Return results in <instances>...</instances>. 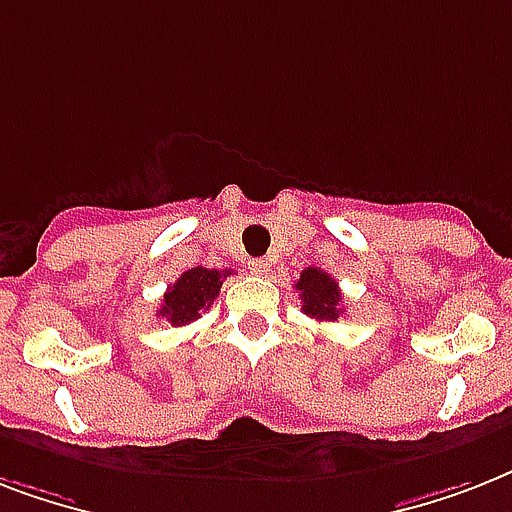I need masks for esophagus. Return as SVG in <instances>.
Returning <instances> with one entry per match:
<instances>
[{
	"label": "esophagus",
	"instance_id": "esophagus-1",
	"mask_svg": "<svg viewBox=\"0 0 512 512\" xmlns=\"http://www.w3.org/2000/svg\"><path fill=\"white\" fill-rule=\"evenodd\" d=\"M273 263L268 260V257H257V260H252V265H249V271L257 273V276H265V273L271 271Z\"/></svg>",
	"mask_w": 512,
	"mask_h": 512
}]
</instances>
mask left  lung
I'll use <instances>...</instances> for the list:
<instances>
[{
  "label": "left lung",
  "mask_w": 512,
  "mask_h": 512,
  "mask_svg": "<svg viewBox=\"0 0 512 512\" xmlns=\"http://www.w3.org/2000/svg\"><path fill=\"white\" fill-rule=\"evenodd\" d=\"M295 287L300 289L305 316L319 321L340 319L342 292L337 287V281L327 271H321V268H305Z\"/></svg>",
  "instance_id": "8db88e82"
}]
</instances>
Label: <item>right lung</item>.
Masks as SVG:
<instances>
[{
    "label": "right lung",
    "mask_w": 512,
    "mask_h": 512,
    "mask_svg": "<svg viewBox=\"0 0 512 512\" xmlns=\"http://www.w3.org/2000/svg\"><path fill=\"white\" fill-rule=\"evenodd\" d=\"M225 276H231V271H215V268H188L180 279L164 292L162 308L156 311V316H162L172 324V327H183L191 324L201 316V311H207L209 305L215 303L217 292L223 287Z\"/></svg>",
    "instance_id": "add662e5"
}]
</instances>
